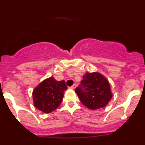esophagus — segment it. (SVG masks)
<instances>
[{"mask_svg":"<svg viewBox=\"0 0 145 145\" xmlns=\"http://www.w3.org/2000/svg\"><path fill=\"white\" fill-rule=\"evenodd\" d=\"M75 87H76V85H75V84H73V85L72 86H70V88H71V89H75Z\"/></svg>","mask_w":145,"mask_h":145,"instance_id":"obj_1","label":"esophagus"}]
</instances>
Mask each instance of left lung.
<instances>
[{
  "label": "left lung",
  "mask_w": 145,
  "mask_h": 145,
  "mask_svg": "<svg viewBox=\"0 0 145 145\" xmlns=\"http://www.w3.org/2000/svg\"><path fill=\"white\" fill-rule=\"evenodd\" d=\"M75 91L81 103L92 110L105 107L112 98L108 81L98 72H86Z\"/></svg>",
  "instance_id": "8db88e82"
}]
</instances>
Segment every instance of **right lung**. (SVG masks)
<instances>
[{
	"instance_id": "add662e5",
	"label": "right lung",
	"mask_w": 145,
	"mask_h": 145,
	"mask_svg": "<svg viewBox=\"0 0 145 145\" xmlns=\"http://www.w3.org/2000/svg\"><path fill=\"white\" fill-rule=\"evenodd\" d=\"M67 88L65 80L57 81L53 77L43 80L33 91L35 106L45 113L53 112L61 103Z\"/></svg>"
}]
</instances>
